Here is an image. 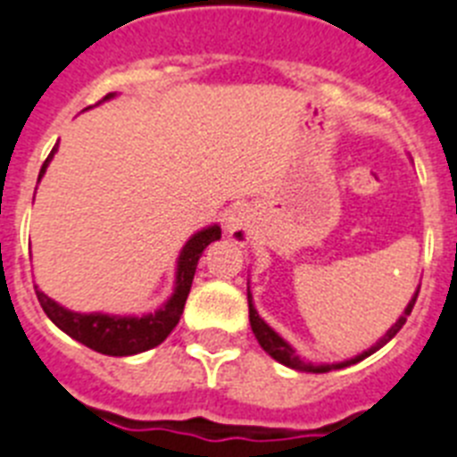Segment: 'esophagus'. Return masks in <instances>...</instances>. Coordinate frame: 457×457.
<instances>
[{
	"label": "esophagus",
	"instance_id": "34e87169",
	"mask_svg": "<svg viewBox=\"0 0 457 457\" xmlns=\"http://www.w3.org/2000/svg\"><path fill=\"white\" fill-rule=\"evenodd\" d=\"M225 229H228L229 237H235V241H246L251 235V216H248L246 209H235L228 213V220H225Z\"/></svg>",
	"mask_w": 457,
	"mask_h": 457
}]
</instances>
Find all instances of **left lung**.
I'll list each match as a JSON object with an SVG mask.
<instances>
[{"label":"left lung","mask_w":457,"mask_h":457,"mask_svg":"<svg viewBox=\"0 0 457 457\" xmlns=\"http://www.w3.org/2000/svg\"><path fill=\"white\" fill-rule=\"evenodd\" d=\"M416 297H418V290L413 293V297L409 300V304H406L404 313H402L400 318H397V323L393 325V328L386 332V335L381 337V339L374 344L371 348H367L365 353H360V355H355V358L351 360H344V362H335V365H313V362H306V360H302L297 353H295V348L287 344L283 337H278L274 332V329L270 328V325L264 323L262 318L258 316V312H255V306H253V297H251V287H248V318H251V328H253V335H255V339H258L260 346L264 348V351L270 353L271 358L276 360V362H281V365L290 367V370H297V371H313V374H325V371H332V370H341V367H348V365H355V362H360V360H365L367 355H371L374 351H378L381 346H386L390 339H393L397 332L402 329V325L406 323V316L411 313L413 304H416Z\"/></svg>","instance_id":"1"}]
</instances>
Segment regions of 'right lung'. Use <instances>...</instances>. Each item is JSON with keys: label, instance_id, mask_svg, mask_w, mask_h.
Returning a JSON list of instances; mask_svg holds the SVG:
<instances>
[{"label": "right lung", "instance_id": "1", "mask_svg": "<svg viewBox=\"0 0 457 457\" xmlns=\"http://www.w3.org/2000/svg\"><path fill=\"white\" fill-rule=\"evenodd\" d=\"M113 95H106L104 99H111ZM57 145L51 151V155L46 157L44 167L39 171L41 176L46 174V167L55 155ZM220 239V228L218 225H209V228L199 229L197 235H193L186 241L179 262H176V286L174 293L167 302H164L155 313H145V316H109V313H79L69 312L64 306L51 300L48 295H44L37 287V297H39L41 309L46 316L51 318L57 328L67 332L71 339L80 341L83 346L92 348V351L102 353V355H137V353L151 351L157 344H162L170 337L171 329L179 325L186 306L187 293L193 286L195 270L202 258L204 248L211 241Z\"/></svg>", "mask_w": 457, "mask_h": 457}]
</instances>
